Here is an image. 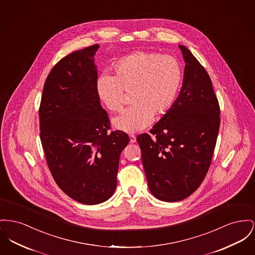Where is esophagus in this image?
Here are the masks:
<instances>
[{
	"instance_id": "obj_1",
	"label": "esophagus",
	"mask_w": 255,
	"mask_h": 255,
	"mask_svg": "<svg viewBox=\"0 0 255 255\" xmlns=\"http://www.w3.org/2000/svg\"><path fill=\"white\" fill-rule=\"evenodd\" d=\"M129 138H130V142L131 143H134V142H135V135H129Z\"/></svg>"
}]
</instances>
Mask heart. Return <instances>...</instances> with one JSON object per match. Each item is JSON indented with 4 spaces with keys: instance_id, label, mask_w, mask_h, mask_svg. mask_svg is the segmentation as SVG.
Returning <instances> with one entry per match:
<instances>
[{
    "instance_id": "heart-1",
    "label": "heart",
    "mask_w": 255,
    "mask_h": 255,
    "mask_svg": "<svg viewBox=\"0 0 255 255\" xmlns=\"http://www.w3.org/2000/svg\"><path fill=\"white\" fill-rule=\"evenodd\" d=\"M116 76L102 74L95 83L100 103L112 112L123 106L124 90H133V107L113 120L114 126L126 133H136L148 127L176 100L182 83L179 61L170 55L154 51H135L114 64Z\"/></svg>"
}]
</instances>
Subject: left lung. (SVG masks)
<instances>
[{"label":"left lung","instance_id":"left-lung-1","mask_svg":"<svg viewBox=\"0 0 255 255\" xmlns=\"http://www.w3.org/2000/svg\"><path fill=\"white\" fill-rule=\"evenodd\" d=\"M186 62L173 105L149 134L137 135L151 194L174 202L200 186L209 169L220 129V106L205 68L179 45Z\"/></svg>","mask_w":255,"mask_h":255}]
</instances>
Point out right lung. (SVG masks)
Here are the masks:
<instances>
[{
	"instance_id": "1",
	"label": "right lung",
	"mask_w": 255,
	"mask_h": 255,
	"mask_svg": "<svg viewBox=\"0 0 255 255\" xmlns=\"http://www.w3.org/2000/svg\"><path fill=\"white\" fill-rule=\"evenodd\" d=\"M98 48L62 58L46 79L39 107L40 139L52 176L69 197L88 205L115 193L120 154L129 143L126 133L109 131L96 94Z\"/></svg>"
}]
</instances>
